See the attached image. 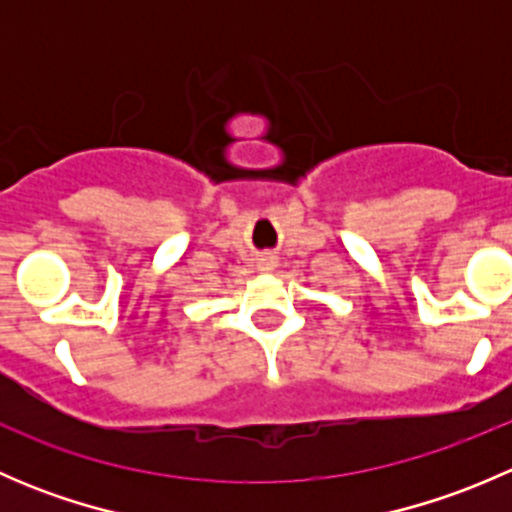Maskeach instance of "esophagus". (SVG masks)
I'll list each match as a JSON object with an SVG mask.
<instances>
[{"label": "esophagus", "mask_w": 512, "mask_h": 512, "mask_svg": "<svg viewBox=\"0 0 512 512\" xmlns=\"http://www.w3.org/2000/svg\"><path fill=\"white\" fill-rule=\"evenodd\" d=\"M265 265H267V267H270V265H272V257H270V260H265Z\"/></svg>", "instance_id": "1"}]
</instances>
